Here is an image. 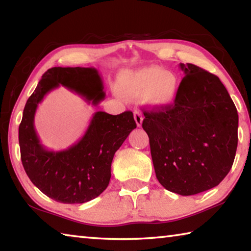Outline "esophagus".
<instances>
[{
	"mask_svg": "<svg viewBox=\"0 0 251 251\" xmlns=\"http://www.w3.org/2000/svg\"><path fill=\"white\" fill-rule=\"evenodd\" d=\"M134 118H135V122H136V124H137V126L141 127L143 124V114L141 113V110H138V109L134 110Z\"/></svg>",
	"mask_w": 251,
	"mask_h": 251,
	"instance_id": "34e87169",
	"label": "esophagus"
}]
</instances>
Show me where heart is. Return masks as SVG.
<instances>
[{
	"label": "heart",
	"mask_w": 251,
	"mask_h": 251,
	"mask_svg": "<svg viewBox=\"0 0 251 251\" xmlns=\"http://www.w3.org/2000/svg\"><path fill=\"white\" fill-rule=\"evenodd\" d=\"M118 94L130 100L145 97L147 101L159 107H166L175 101L179 82L175 74L159 66H147L125 71L116 83Z\"/></svg>",
	"instance_id": "b5f03b06"
}]
</instances>
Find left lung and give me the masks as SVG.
I'll use <instances>...</instances> for the list:
<instances>
[{"mask_svg":"<svg viewBox=\"0 0 251 251\" xmlns=\"http://www.w3.org/2000/svg\"><path fill=\"white\" fill-rule=\"evenodd\" d=\"M184 78L174 105L144 110L156 177L169 192L190 196L219 185L235 159L238 113L217 76L179 64Z\"/></svg>","mask_w":251,"mask_h":251,"instance_id":"left-lung-1","label":"left lung"}]
</instances>
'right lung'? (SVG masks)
Returning a JSON list of instances; mask_svg holds the SVG:
<instances>
[{
	"label": "right lung",
	"mask_w": 251,
	"mask_h": 251,
	"mask_svg": "<svg viewBox=\"0 0 251 251\" xmlns=\"http://www.w3.org/2000/svg\"><path fill=\"white\" fill-rule=\"evenodd\" d=\"M59 85L77 93L88 104L104 100L103 80L93 67H52L45 72L28 97L19 127V143L25 173L46 196L63 203H83L104 192L110 166L136 123L133 113L110 115L96 112L79 141L64 151H48L34 128V116L44 96Z\"/></svg>",
	"instance_id": "add662e5"
}]
</instances>
